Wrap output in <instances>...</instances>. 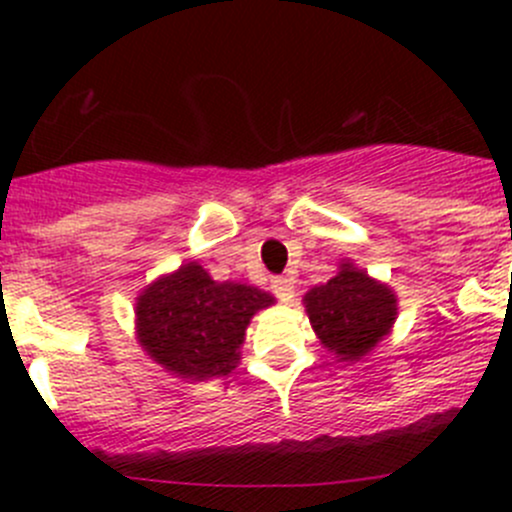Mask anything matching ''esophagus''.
I'll return each instance as SVG.
<instances>
[{
	"mask_svg": "<svg viewBox=\"0 0 512 512\" xmlns=\"http://www.w3.org/2000/svg\"><path fill=\"white\" fill-rule=\"evenodd\" d=\"M272 292H275L277 299L282 302H292L294 297V285L289 277H272Z\"/></svg>",
	"mask_w": 512,
	"mask_h": 512,
	"instance_id": "esophagus-1",
	"label": "esophagus"
}]
</instances>
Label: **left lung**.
Segmentation results:
<instances>
[{
    "instance_id": "1",
    "label": "left lung",
    "mask_w": 512,
    "mask_h": 512,
    "mask_svg": "<svg viewBox=\"0 0 512 512\" xmlns=\"http://www.w3.org/2000/svg\"><path fill=\"white\" fill-rule=\"evenodd\" d=\"M304 307L319 342L342 361H356L391 332L396 294L352 262H342L327 285L304 294Z\"/></svg>"
}]
</instances>
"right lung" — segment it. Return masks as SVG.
Instances as JSON below:
<instances>
[{"label": "right lung", "mask_w": 512, "mask_h": 512, "mask_svg": "<svg viewBox=\"0 0 512 512\" xmlns=\"http://www.w3.org/2000/svg\"><path fill=\"white\" fill-rule=\"evenodd\" d=\"M275 304L262 289L215 282L198 262L148 285L136 302L138 342L156 364L190 381L225 376L240 361L255 312Z\"/></svg>", "instance_id": "obj_1"}]
</instances>
